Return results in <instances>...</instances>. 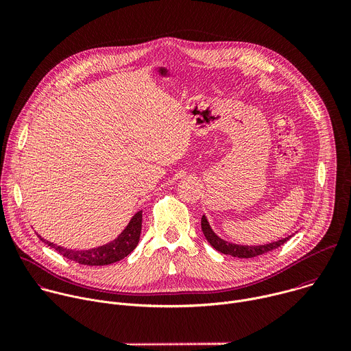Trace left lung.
Here are the masks:
<instances>
[{
    "label": "left lung",
    "instance_id": "left-lung-1",
    "mask_svg": "<svg viewBox=\"0 0 351 351\" xmlns=\"http://www.w3.org/2000/svg\"><path fill=\"white\" fill-rule=\"evenodd\" d=\"M202 229H203V233H204L206 239L217 250V252H219L222 254H226V256L237 257V258H253V257L265 254L268 252H272V250L280 247L282 244H285L293 236V234H290L285 239H280V240H276V241H272V243H268V244H261V245L234 244V243H230V241H226V240L221 239L213 230V228H211L206 215H203V218H202Z\"/></svg>",
    "mask_w": 351,
    "mask_h": 351
}]
</instances>
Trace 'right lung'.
I'll list each match as a JSON object with an SVG mask.
<instances>
[{"mask_svg": "<svg viewBox=\"0 0 351 351\" xmlns=\"http://www.w3.org/2000/svg\"><path fill=\"white\" fill-rule=\"evenodd\" d=\"M141 222H143V211L136 213L126 228L119 233L118 237H115L112 241L98 245L94 248L88 250H71L58 244H54L51 241H48L43 239L40 234V240H43L45 244H48L51 248L57 250L60 254H62L65 258L72 260L77 264L82 265H110L117 261L123 260L128 257L136 245L138 244L140 240V233H141Z\"/></svg>", "mask_w": 351, "mask_h": 351, "instance_id": "1", "label": "right lung"}]
</instances>
